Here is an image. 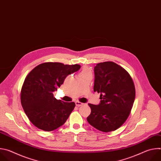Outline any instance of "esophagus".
Returning <instances> with one entry per match:
<instances>
[{"mask_svg":"<svg viewBox=\"0 0 161 161\" xmlns=\"http://www.w3.org/2000/svg\"><path fill=\"white\" fill-rule=\"evenodd\" d=\"M75 103H76V106H78V107H80V106H83V105L84 104V103H81V102H79V101H76Z\"/></svg>","mask_w":161,"mask_h":161,"instance_id":"34e87169","label":"esophagus"}]
</instances>
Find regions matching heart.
<instances>
[{"instance_id": "b5f03b06", "label": "heart", "mask_w": 161, "mask_h": 161, "mask_svg": "<svg viewBox=\"0 0 161 161\" xmlns=\"http://www.w3.org/2000/svg\"><path fill=\"white\" fill-rule=\"evenodd\" d=\"M84 74H91V72L90 71V70L88 69V68L83 67L80 75H84Z\"/></svg>"}]
</instances>
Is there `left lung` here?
Instances as JSON below:
<instances>
[{
    "instance_id": "8db88e82",
    "label": "left lung",
    "mask_w": 161,
    "mask_h": 161,
    "mask_svg": "<svg viewBox=\"0 0 161 161\" xmlns=\"http://www.w3.org/2000/svg\"><path fill=\"white\" fill-rule=\"evenodd\" d=\"M94 91L101 93L99 105L88 104V122L104 132L115 130L126 121L133 106L136 90L129 73L113 62L99 63L94 67Z\"/></svg>"
}]
</instances>
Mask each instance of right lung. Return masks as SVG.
Wrapping results in <instances>:
<instances>
[{"mask_svg": "<svg viewBox=\"0 0 161 161\" xmlns=\"http://www.w3.org/2000/svg\"><path fill=\"white\" fill-rule=\"evenodd\" d=\"M80 67L78 64L44 62L28 74L21 89L20 100L34 125L44 131H52L66 122L75 103L58 100L53 93L68 75L78 71Z\"/></svg>", "mask_w": 161, "mask_h": 161, "instance_id": "obj_1", "label": "right lung"}]
</instances>
